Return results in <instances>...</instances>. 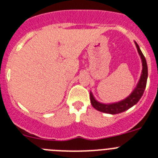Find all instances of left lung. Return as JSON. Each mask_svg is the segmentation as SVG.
I'll return each instance as SVG.
<instances>
[{
	"instance_id": "1",
	"label": "left lung",
	"mask_w": 158,
	"mask_h": 158,
	"mask_svg": "<svg viewBox=\"0 0 158 158\" xmlns=\"http://www.w3.org/2000/svg\"><path fill=\"white\" fill-rule=\"evenodd\" d=\"M135 44L138 52H139V56H140V58H141L142 61V66H143L140 79H139V82L137 83V86L133 90V92L131 93L130 96H128L126 99L112 104H103L97 101V100L95 99V97H93L92 92H90V101L91 103H92V106L100 112L110 114H117L123 113L126 110H127L128 109H130L131 107H132L133 106H135L143 96L144 89L146 88L147 79H148V66H147L145 57L142 53L139 45L137 44L136 42H135Z\"/></svg>"
}]
</instances>
